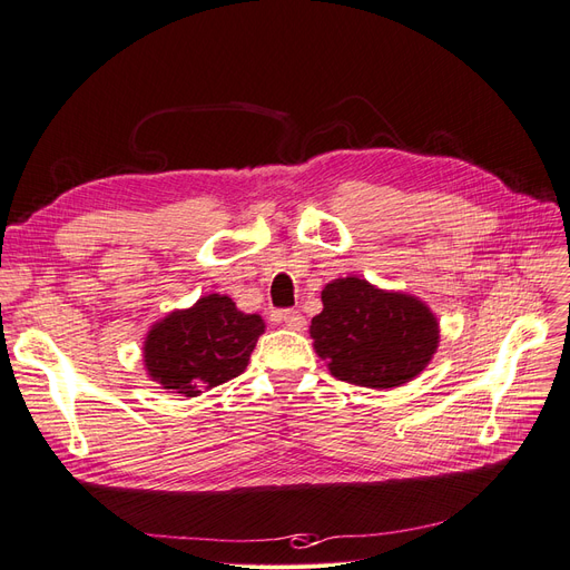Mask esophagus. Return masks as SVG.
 Returning a JSON list of instances; mask_svg holds the SVG:
<instances>
[{"instance_id":"34e87169","label":"esophagus","mask_w":570,"mask_h":570,"mask_svg":"<svg viewBox=\"0 0 570 570\" xmlns=\"http://www.w3.org/2000/svg\"><path fill=\"white\" fill-rule=\"evenodd\" d=\"M275 321L287 325L289 331H304L306 327V318L302 316V312H297V308H285V312H278L275 314Z\"/></svg>"}]
</instances>
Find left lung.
I'll use <instances>...</instances> for the list:
<instances>
[{
	"mask_svg": "<svg viewBox=\"0 0 570 570\" xmlns=\"http://www.w3.org/2000/svg\"><path fill=\"white\" fill-rule=\"evenodd\" d=\"M312 318L316 354L337 381L390 390L413 381L440 344V323L428 304L368 281L337 278L321 292Z\"/></svg>",
	"mask_w": 570,
	"mask_h": 570,
	"instance_id": "obj_1",
	"label": "left lung"
}]
</instances>
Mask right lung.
<instances>
[{
    "label": "right lung",
    "instance_id": "1",
    "mask_svg": "<svg viewBox=\"0 0 570 570\" xmlns=\"http://www.w3.org/2000/svg\"><path fill=\"white\" fill-rule=\"evenodd\" d=\"M264 327L262 316L243 314L226 295L199 297L151 325L142 347L147 375L168 392L197 396L247 368Z\"/></svg>",
    "mask_w": 570,
    "mask_h": 570
}]
</instances>
